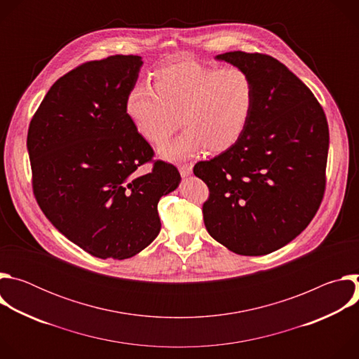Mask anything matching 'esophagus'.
<instances>
[{"mask_svg": "<svg viewBox=\"0 0 359 359\" xmlns=\"http://www.w3.org/2000/svg\"><path fill=\"white\" fill-rule=\"evenodd\" d=\"M179 172L182 175V177H187L191 175L193 172V165L191 163H184V165H180L179 166Z\"/></svg>", "mask_w": 359, "mask_h": 359, "instance_id": "1", "label": "esophagus"}]
</instances>
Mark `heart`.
Wrapping results in <instances>:
<instances>
[{
	"label": "heart",
	"mask_w": 359,
	"mask_h": 359,
	"mask_svg": "<svg viewBox=\"0 0 359 359\" xmlns=\"http://www.w3.org/2000/svg\"><path fill=\"white\" fill-rule=\"evenodd\" d=\"M254 82L240 68L203 67L184 61L158 69L153 88L136 85L125 111L146 140L161 143L180 125L186 129L159 146L163 159L189 158L203 147L217 153L243 136L254 108Z\"/></svg>",
	"instance_id": "b5f03b06"
}]
</instances>
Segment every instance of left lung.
<instances>
[{"label":"left lung","mask_w":359,"mask_h":359,"mask_svg":"<svg viewBox=\"0 0 359 359\" xmlns=\"http://www.w3.org/2000/svg\"><path fill=\"white\" fill-rule=\"evenodd\" d=\"M216 60L245 71L255 97L238 142L194 165L210 190L204 226L236 254L264 255L294 240L320 208L328 123L309 86L276 58L234 50Z\"/></svg>","instance_id":"obj_1"}]
</instances>
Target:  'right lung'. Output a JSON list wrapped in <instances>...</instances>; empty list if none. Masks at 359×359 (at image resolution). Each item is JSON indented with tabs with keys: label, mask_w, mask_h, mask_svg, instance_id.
<instances>
[{
	"label": "right lung",
	"mask_w": 359,
	"mask_h": 359,
	"mask_svg": "<svg viewBox=\"0 0 359 359\" xmlns=\"http://www.w3.org/2000/svg\"><path fill=\"white\" fill-rule=\"evenodd\" d=\"M143 65L137 55L86 62L45 95L27 137L35 198L68 240L97 259L125 260L161 231L158 203L179 170L156 161L125 102Z\"/></svg>",
	"instance_id": "right-lung-1"
}]
</instances>
